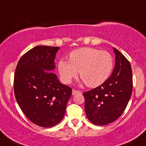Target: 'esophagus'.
Segmentation results:
<instances>
[{"label": "esophagus", "mask_w": 146, "mask_h": 146, "mask_svg": "<svg viewBox=\"0 0 146 146\" xmlns=\"http://www.w3.org/2000/svg\"><path fill=\"white\" fill-rule=\"evenodd\" d=\"M80 93V91H79V90L73 89V91H72V95H73V96H75V95L78 94V93Z\"/></svg>", "instance_id": "obj_1"}]
</instances>
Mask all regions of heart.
<instances>
[{
  "label": "heart",
  "mask_w": 146,
  "mask_h": 146,
  "mask_svg": "<svg viewBox=\"0 0 146 146\" xmlns=\"http://www.w3.org/2000/svg\"><path fill=\"white\" fill-rule=\"evenodd\" d=\"M114 67L112 55L106 50L93 48H81L69 55V60L60 59L58 69L64 83H70L80 72L82 80L88 86L96 88L110 77Z\"/></svg>",
  "instance_id": "heart-1"
}]
</instances>
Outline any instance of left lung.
Returning <instances> with one entry per match:
<instances>
[{
    "mask_svg": "<svg viewBox=\"0 0 146 146\" xmlns=\"http://www.w3.org/2000/svg\"><path fill=\"white\" fill-rule=\"evenodd\" d=\"M112 75L98 87L83 93L85 111L95 125H105L118 119L128 105L133 90L131 63L116 48Z\"/></svg>",
    "mask_w": 146,
    "mask_h": 146,
    "instance_id": "obj_1",
    "label": "left lung"
}]
</instances>
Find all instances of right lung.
I'll use <instances>...</instances> for the list:
<instances>
[{
  "instance_id": "right-lung-1",
  "label": "right lung",
  "mask_w": 146,
  "mask_h": 146,
  "mask_svg": "<svg viewBox=\"0 0 146 146\" xmlns=\"http://www.w3.org/2000/svg\"><path fill=\"white\" fill-rule=\"evenodd\" d=\"M58 47L38 46L20 58L14 74V93L18 106L32 123L43 128L62 121L72 94L70 86L61 84L55 68Z\"/></svg>"
}]
</instances>
